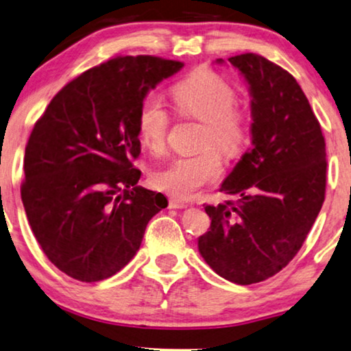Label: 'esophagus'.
<instances>
[{"label":"esophagus","instance_id":"34e87169","mask_svg":"<svg viewBox=\"0 0 351 351\" xmlns=\"http://www.w3.org/2000/svg\"><path fill=\"white\" fill-rule=\"evenodd\" d=\"M186 204L185 201H182V199H179V198H174V196H172V198H169V208L171 209H184V208H186Z\"/></svg>","mask_w":351,"mask_h":351}]
</instances>
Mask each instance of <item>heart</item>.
Instances as JSON below:
<instances>
[{
    "mask_svg": "<svg viewBox=\"0 0 351 351\" xmlns=\"http://www.w3.org/2000/svg\"><path fill=\"white\" fill-rule=\"evenodd\" d=\"M180 117L203 123L198 152L180 155L155 172L158 189L177 198H191L222 176L225 156L234 158L251 142V114L237 104V90L223 76L209 69L195 70L171 90ZM169 113L160 100L148 95L137 112V136L148 152L161 153L169 131Z\"/></svg>",
    "mask_w": 351,
    "mask_h": 351,
    "instance_id": "heart-1",
    "label": "heart"
}]
</instances>
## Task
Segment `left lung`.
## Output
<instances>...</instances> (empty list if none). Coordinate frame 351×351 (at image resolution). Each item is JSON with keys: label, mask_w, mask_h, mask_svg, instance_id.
<instances>
[{"label": "left lung", "mask_w": 351, "mask_h": 351, "mask_svg": "<svg viewBox=\"0 0 351 351\" xmlns=\"http://www.w3.org/2000/svg\"><path fill=\"white\" fill-rule=\"evenodd\" d=\"M228 62L252 95V147L220 186L238 199L204 208L210 228L198 249L217 275L252 285L281 271L313 227L324 203L326 142L289 71L252 52Z\"/></svg>", "instance_id": "left-lung-1"}]
</instances>
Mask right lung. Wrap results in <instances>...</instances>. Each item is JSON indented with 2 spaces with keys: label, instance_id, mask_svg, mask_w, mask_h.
<instances>
[{
  "label": "right lung",
  "instance_id": "obj_1",
  "mask_svg": "<svg viewBox=\"0 0 351 351\" xmlns=\"http://www.w3.org/2000/svg\"><path fill=\"white\" fill-rule=\"evenodd\" d=\"M182 66L118 56L65 84L35 123L22 203L43 252L65 275L84 282L113 276L167 206L165 195L137 185V112L148 90Z\"/></svg>",
  "mask_w": 351,
  "mask_h": 351
}]
</instances>
